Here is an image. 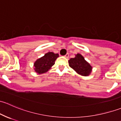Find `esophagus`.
Here are the masks:
<instances>
[{"instance_id": "esophagus-1", "label": "esophagus", "mask_w": 121, "mask_h": 121, "mask_svg": "<svg viewBox=\"0 0 121 121\" xmlns=\"http://www.w3.org/2000/svg\"><path fill=\"white\" fill-rule=\"evenodd\" d=\"M64 57H65V58H68V57H69V54H68V53H67V54H66L65 55V56H64Z\"/></svg>"}]
</instances>
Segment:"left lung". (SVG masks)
I'll return each instance as SVG.
<instances>
[{
    "label": "left lung",
    "mask_w": 121,
    "mask_h": 121,
    "mask_svg": "<svg viewBox=\"0 0 121 121\" xmlns=\"http://www.w3.org/2000/svg\"><path fill=\"white\" fill-rule=\"evenodd\" d=\"M68 63L71 68L82 76H89L92 72V67L84 59L81 54H75L74 58H71L68 60Z\"/></svg>",
    "instance_id": "8db88e82"
}]
</instances>
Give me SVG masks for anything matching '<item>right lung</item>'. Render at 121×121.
I'll return each mask as SVG.
<instances>
[{"instance_id":"obj_1","label":"right lung","mask_w":121,"mask_h":121,"mask_svg":"<svg viewBox=\"0 0 121 121\" xmlns=\"http://www.w3.org/2000/svg\"><path fill=\"white\" fill-rule=\"evenodd\" d=\"M59 57L58 54L48 52L34 63V69L37 74H41L48 71L55 64V61Z\"/></svg>"}]
</instances>
